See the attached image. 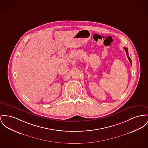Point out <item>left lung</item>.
<instances>
[{
    "label": "left lung",
    "mask_w": 148,
    "mask_h": 148,
    "mask_svg": "<svg viewBox=\"0 0 148 148\" xmlns=\"http://www.w3.org/2000/svg\"><path fill=\"white\" fill-rule=\"evenodd\" d=\"M125 51H126V54H127V58H128V60H129V61H130V62L131 63V58H130V57L128 56V49L127 48H125Z\"/></svg>",
    "instance_id": "8db88e82"
}]
</instances>
